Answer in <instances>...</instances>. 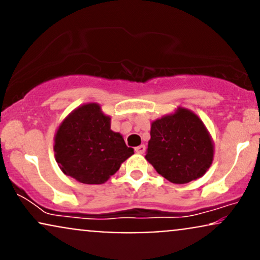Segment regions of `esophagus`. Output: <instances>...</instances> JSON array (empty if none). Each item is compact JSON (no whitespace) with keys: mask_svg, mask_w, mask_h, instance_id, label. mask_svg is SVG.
I'll list each match as a JSON object with an SVG mask.
<instances>
[{"mask_svg":"<svg viewBox=\"0 0 260 260\" xmlns=\"http://www.w3.org/2000/svg\"><path fill=\"white\" fill-rule=\"evenodd\" d=\"M134 150H136L137 154H144V151H145V145H144V144H140L139 147H137L136 149H134Z\"/></svg>","mask_w":260,"mask_h":260,"instance_id":"1","label":"esophagus"}]
</instances>
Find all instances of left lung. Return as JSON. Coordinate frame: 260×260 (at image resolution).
I'll return each instance as SVG.
<instances>
[{
    "label": "left lung",
    "mask_w": 260,
    "mask_h": 260,
    "mask_svg": "<svg viewBox=\"0 0 260 260\" xmlns=\"http://www.w3.org/2000/svg\"><path fill=\"white\" fill-rule=\"evenodd\" d=\"M213 157V139L190 110L178 107L171 115L151 122L145 159L168 181L183 184L202 177Z\"/></svg>",
    "instance_id": "obj_1"
}]
</instances>
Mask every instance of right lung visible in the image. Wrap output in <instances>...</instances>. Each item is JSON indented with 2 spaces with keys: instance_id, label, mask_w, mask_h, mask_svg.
Instances as JSON below:
<instances>
[{
  "instance_id": "obj_1",
  "label": "right lung",
  "mask_w": 260,
  "mask_h": 260,
  "mask_svg": "<svg viewBox=\"0 0 260 260\" xmlns=\"http://www.w3.org/2000/svg\"><path fill=\"white\" fill-rule=\"evenodd\" d=\"M53 150L62 172L85 184L105 183L134 154L95 103L77 107L62 121Z\"/></svg>"
}]
</instances>
